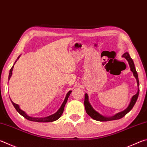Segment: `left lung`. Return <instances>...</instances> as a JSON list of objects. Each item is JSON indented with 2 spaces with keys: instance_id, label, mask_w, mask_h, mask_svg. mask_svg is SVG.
<instances>
[{
  "instance_id": "8db88e82",
  "label": "left lung",
  "mask_w": 147,
  "mask_h": 147,
  "mask_svg": "<svg viewBox=\"0 0 147 147\" xmlns=\"http://www.w3.org/2000/svg\"><path fill=\"white\" fill-rule=\"evenodd\" d=\"M123 58H125L126 60L128 61L129 65H130V71L132 72L134 77H135L136 80H137V84H138V90L137 93L134 95L132 97H131V101L130 104H129L128 106L126 108L124 111H121V112L116 113L115 115L111 117H106L102 115H101L100 113L97 112L95 109H94L93 107L91 105V104L89 103V97L88 94L86 93L85 94V99H84V106H85V109L86 111V113L88 114V115L94 119V120L98 121H113V120H117V119L123 118L124 116H125L126 114H127L129 111H130L134 106L135 105L137 100H138V96H139V79H138V73H137L136 69L135 67V65H134V63L132 60V59L131 58V57L129 55L128 52H126L124 54H123L122 56Z\"/></svg>"
}]
</instances>
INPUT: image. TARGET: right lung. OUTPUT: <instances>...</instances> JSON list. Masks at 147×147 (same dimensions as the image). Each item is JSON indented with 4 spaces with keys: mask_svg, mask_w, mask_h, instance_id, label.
I'll return each instance as SVG.
<instances>
[{
    "mask_svg": "<svg viewBox=\"0 0 147 147\" xmlns=\"http://www.w3.org/2000/svg\"><path fill=\"white\" fill-rule=\"evenodd\" d=\"M19 57H20V56L18 57V58L17 59V60L19 58ZM17 60L14 63V65H15V63H16ZM14 65H13V67H12L11 68L10 71H9L8 80L10 79L11 76L12 75V71H13V69ZM71 92H72V91H69L68 93H67L65 98L64 101L63 102V103H62L61 107H60V108H59V109H58V111H56L55 113H54V114H53V115L48 116V117H43V118L32 117L28 116L25 112H24V111H23V110H22V109H21V108H20V107H19V106L18 105V104H15L11 100V99H10V100H11V102L12 104H13V106H14V108H16V109L17 111V112H19V114H21L22 116H23L24 118L27 119V120H29V121H30L38 122V123H49V122H53V121H55L56 120H58V119L61 116L62 113H63V109H64L65 105V104L67 102V100H68V98H69V95H70V94L71 93Z\"/></svg>",
    "mask_w": 147,
    "mask_h": 147,
    "instance_id": "add662e5",
    "label": "right lung"
}]
</instances>
